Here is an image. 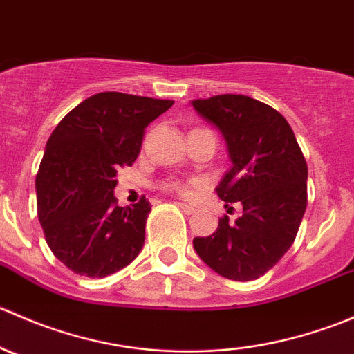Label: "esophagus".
<instances>
[{
    "label": "esophagus",
    "instance_id": "obj_1",
    "mask_svg": "<svg viewBox=\"0 0 354 354\" xmlns=\"http://www.w3.org/2000/svg\"><path fill=\"white\" fill-rule=\"evenodd\" d=\"M178 207L183 210L185 214H194L195 212V207H192L190 203H183V202H178Z\"/></svg>",
    "mask_w": 354,
    "mask_h": 354
}]
</instances>
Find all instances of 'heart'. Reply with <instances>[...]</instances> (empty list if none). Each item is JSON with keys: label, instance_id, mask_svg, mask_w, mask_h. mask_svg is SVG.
I'll list each match as a JSON object with an SVG mask.
<instances>
[{"label": "heart", "instance_id": "b5f03b06", "mask_svg": "<svg viewBox=\"0 0 354 354\" xmlns=\"http://www.w3.org/2000/svg\"><path fill=\"white\" fill-rule=\"evenodd\" d=\"M166 187L169 188V190L181 192V194H185V192H187V187H185V185H181V183H178V181H171V183H167Z\"/></svg>", "mask_w": 354, "mask_h": 354}]
</instances>
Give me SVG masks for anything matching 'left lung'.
Segmentation results:
<instances>
[{"instance_id":"8db88e82","label":"left lung","mask_w":354,"mask_h":354,"mask_svg":"<svg viewBox=\"0 0 354 354\" xmlns=\"http://www.w3.org/2000/svg\"><path fill=\"white\" fill-rule=\"evenodd\" d=\"M192 104L219 128L233 160L217 195L243 209L236 221L221 217L210 236L194 238V248L219 276L259 279L298 234L308 202L306 160L286 118L257 99L223 94Z\"/></svg>"}]
</instances>
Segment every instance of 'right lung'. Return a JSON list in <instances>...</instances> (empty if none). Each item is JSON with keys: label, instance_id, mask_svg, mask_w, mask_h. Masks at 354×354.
<instances>
[{"label": "right lung", "instance_id": "obj_1", "mask_svg": "<svg viewBox=\"0 0 354 354\" xmlns=\"http://www.w3.org/2000/svg\"><path fill=\"white\" fill-rule=\"evenodd\" d=\"M174 101L101 92L73 108L46 144L35 176L37 216L58 260L78 276L106 277L140 253L151 203L120 207L116 173L131 166L145 128Z\"/></svg>", "mask_w": 354, "mask_h": 354}]
</instances>
